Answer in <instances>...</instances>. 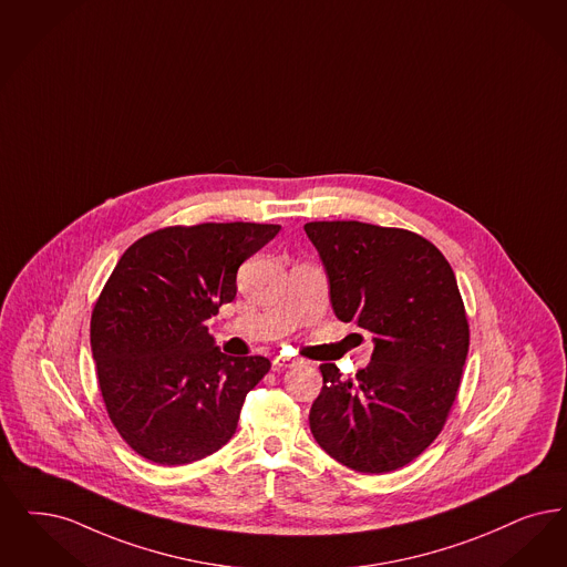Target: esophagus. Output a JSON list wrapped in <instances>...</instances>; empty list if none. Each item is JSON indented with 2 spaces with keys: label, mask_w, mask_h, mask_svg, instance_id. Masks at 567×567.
Masks as SVG:
<instances>
[{
  "label": "esophagus",
  "mask_w": 567,
  "mask_h": 567,
  "mask_svg": "<svg viewBox=\"0 0 567 567\" xmlns=\"http://www.w3.org/2000/svg\"><path fill=\"white\" fill-rule=\"evenodd\" d=\"M299 363L297 359H291V357H282V354H278L276 359H274V369L276 371H282V369H291L295 364Z\"/></svg>",
  "instance_id": "esophagus-1"
}]
</instances>
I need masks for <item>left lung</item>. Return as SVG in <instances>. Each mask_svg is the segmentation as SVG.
I'll use <instances>...</instances> for the list:
<instances>
[{"instance_id": "left-lung-1", "label": "left lung", "mask_w": 567, "mask_h": 567, "mask_svg": "<svg viewBox=\"0 0 567 567\" xmlns=\"http://www.w3.org/2000/svg\"><path fill=\"white\" fill-rule=\"evenodd\" d=\"M303 229L329 276L336 317L357 322L375 343L354 380L320 364L324 385L310 431L352 471H396L443 431L462 380L471 333L452 266L409 229L361 221Z\"/></svg>"}]
</instances>
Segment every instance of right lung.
<instances>
[{"label":"right lung","instance_id":"add662e5","mask_svg":"<svg viewBox=\"0 0 567 567\" xmlns=\"http://www.w3.org/2000/svg\"><path fill=\"white\" fill-rule=\"evenodd\" d=\"M280 226L156 229L120 257L91 318L92 359L110 420L145 460L182 466L234 436L266 357H227L204 320L236 297V272Z\"/></svg>","mask_w":567,"mask_h":567}]
</instances>
